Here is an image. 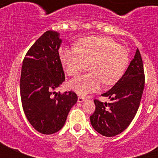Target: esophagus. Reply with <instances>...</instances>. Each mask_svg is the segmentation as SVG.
<instances>
[{
  "mask_svg": "<svg viewBox=\"0 0 158 158\" xmlns=\"http://www.w3.org/2000/svg\"><path fill=\"white\" fill-rule=\"evenodd\" d=\"M85 100V97H82V96H78V99H77V101L79 102V103H82V102H84Z\"/></svg>",
  "mask_w": 158,
  "mask_h": 158,
  "instance_id": "esophagus-1",
  "label": "esophagus"
}]
</instances>
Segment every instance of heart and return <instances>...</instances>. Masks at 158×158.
<instances>
[{
    "label": "heart",
    "mask_w": 158,
    "mask_h": 158,
    "mask_svg": "<svg viewBox=\"0 0 158 158\" xmlns=\"http://www.w3.org/2000/svg\"><path fill=\"white\" fill-rule=\"evenodd\" d=\"M59 57L69 76H77L89 64L92 72L69 81V87L81 96L97 91L103 82L105 85H115L124 74L129 62L126 49L103 35L81 39L77 42L75 48L62 47Z\"/></svg>",
    "instance_id": "heart-1"
}]
</instances>
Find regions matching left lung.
Wrapping results in <instances>:
<instances>
[{
  "label": "left lung",
  "instance_id": "8db88e82",
  "mask_svg": "<svg viewBox=\"0 0 158 158\" xmlns=\"http://www.w3.org/2000/svg\"><path fill=\"white\" fill-rule=\"evenodd\" d=\"M145 86L143 62L139 49L121 79L102 96L110 103L94 100L96 109L90 116L93 127L100 135L113 137L127 128L140 105Z\"/></svg>",
  "mask_w": 158,
  "mask_h": 158
}]
</instances>
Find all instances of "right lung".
<instances>
[{
  "label": "right lung",
  "instance_id": "1",
  "mask_svg": "<svg viewBox=\"0 0 158 158\" xmlns=\"http://www.w3.org/2000/svg\"><path fill=\"white\" fill-rule=\"evenodd\" d=\"M61 43L59 33L47 31L31 47L22 65L19 89L23 111L31 125L43 135L62 129L77 101L74 92H55L65 81L58 53Z\"/></svg>",
  "mask_w": 158,
  "mask_h": 158
}]
</instances>
